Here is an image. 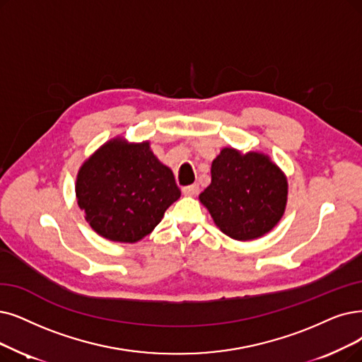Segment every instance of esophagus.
<instances>
[{"label": "esophagus", "mask_w": 362, "mask_h": 362, "mask_svg": "<svg viewBox=\"0 0 362 362\" xmlns=\"http://www.w3.org/2000/svg\"><path fill=\"white\" fill-rule=\"evenodd\" d=\"M182 193L185 196H194L199 193V185L197 184H192V185H185L182 187Z\"/></svg>", "instance_id": "34e87169"}]
</instances>
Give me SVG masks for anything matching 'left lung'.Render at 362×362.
Segmentation results:
<instances>
[{
	"label": "left lung",
	"mask_w": 362,
	"mask_h": 362,
	"mask_svg": "<svg viewBox=\"0 0 362 362\" xmlns=\"http://www.w3.org/2000/svg\"><path fill=\"white\" fill-rule=\"evenodd\" d=\"M212 181L199 199L223 233L236 240L266 235L286 205L288 185L281 169L259 153L224 148L212 162Z\"/></svg>",
	"instance_id": "obj_1"
}]
</instances>
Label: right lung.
Instances as JSON below:
<instances>
[{"mask_svg":"<svg viewBox=\"0 0 362 362\" xmlns=\"http://www.w3.org/2000/svg\"><path fill=\"white\" fill-rule=\"evenodd\" d=\"M77 202L92 228L110 240L134 243L151 233L181 190L148 142L114 139L81 166Z\"/></svg>","mask_w":362,"mask_h":362,"instance_id":"1","label":"right lung"}]
</instances>
